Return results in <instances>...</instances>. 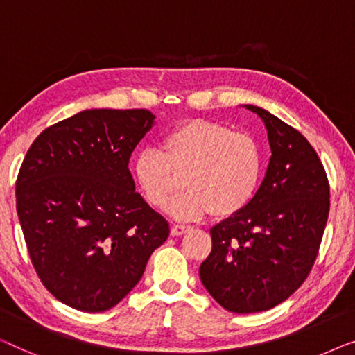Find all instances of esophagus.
Segmentation results:
<instances>
[{
  "instance_id": "esophagus-1",
  "label": "esophagus",
  "mask_w": 355,
  "mask_h": 355,
  "mask_svg": "<svg viewBox=\"0 0 355 355\" xmlns=\"http://www.w3.org/2000/svg\"><path fill=\"white\" fill-rule=\"evenodd\" d=\"M188 230H191V227H188V225H173L171 228V233H172V236H180V234L187 233Z\"/></svg>"
}]
</instances>
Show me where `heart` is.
I'll return each mask as SVG.
<instances>
[{
    "label": "heart",
    "instance_id": "obj_1",
    "mask_svg": "<svg viewBox=\"0 0 355 355\" xmlns=\"http://www.w3.org/2000/svg\"><path fill=\"white\" fill-rule=\"evenodd\" d=\"M261 168V148L251 135L232 132L220 122L188 119L166 133L162 151L143 148L132 172L141 196L154 207L166 206L183 175L187 189L171 202V212L196 220L211 211L227 217L248 206Z\"/></svg>",
    "mask_w": 355,
    "mask_h": 355
}]
</instances>
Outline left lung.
I'll use <instances>...</instances> for the list:
<instances>
[{
  "mask_svg": "<svg viewBox=\"0 0 355 355\" xmlns=\"http://www.w3.org/2000/svg\"><path fill=\"white\" fill-rule=\"evenodd\" d=\"M270 161L254 198L211 228L212 251L199 267L209 294L234 313L286 301L312 270L329 212V184L311 143L266 109Z\"/></svg>",
  "mask_w": 355,
  "mask_h": 355,
  "instance_id": "1",
  "label": "left lung"
}]
</instances>
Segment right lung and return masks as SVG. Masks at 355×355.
Segmentation results:
<instances>
[{"mask_svg":"<svg viewBox=\"0 0 355 355\" xmlns=\"http://www.w3.org/2000/svg\"><path fill=\"white\" fill-rule=\"evenodd\" d=\"M146 109H87L43 130L16 182L17 216L44 288L82 312L117 306L168 222L135 191L128 161L154 125Z\"/></svg>","mask_w":355,"mask_h":355,"instance_id":"right-lung-1","label":"right lung"}]
</instances>
